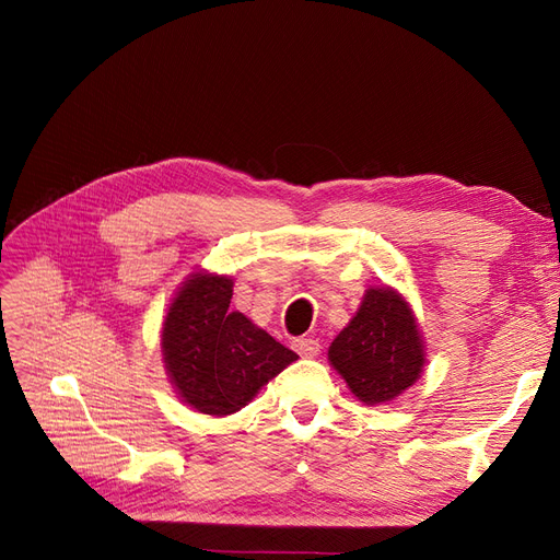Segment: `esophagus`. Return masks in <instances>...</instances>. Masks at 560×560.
Returning a JSON list of instances; mask_svg holds the SVG:
<instances>
[{
    "label": "esophagus",
    "instance_id": "34e87169",
    "mask_svg": "<svg viewBox=\"0 0 560 560\" xmlns=\"http://www.w3.org/2000/svg\"><path fill=\"white\" fill-rule=\"evenodd\" d=\"M292 346L301 354V358H317V354H319L317 338H294Z\"/></svg>",
    "mask_w": 560,
    "mask_h": 560
}]
</instances>
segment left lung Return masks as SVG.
<instances>
[{"label":"left lung","instance_id":"8db88e82","mask_svg":"<svg viewBox=\"0 0 560 560\" xmlns=\"http://www.w3.org/2000/svg\"><path fill=\"white\" fill-rule=\"evenodd\" d=\"M329 362L362 404L393 401L409 389L425 366V343L406 299L393 287H369L331 341Z\"/></svg>","mask_w":560,"mask_h":560}]
</instances>
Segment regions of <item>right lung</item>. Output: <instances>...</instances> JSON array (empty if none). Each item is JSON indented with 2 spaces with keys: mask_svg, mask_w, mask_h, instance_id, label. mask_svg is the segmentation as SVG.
Listing matches in <instances>:
<instances>
[{
  "mask_svg": "<svg viewBox=\"0 0 560 560\" xmlns=\"http://www.w3.org/2000/svg\"><path fill=\"white\" fill-rule=\"evenodd\" d=\"M233 280L198 270L177 290L163 319L161 352L175 393L191 409L231 416L299 354L249 317L229 311Z\"/></svg>",
  "mask_w": 560,
  "mask_h": 560,
  "instance_id": "right-lung-1",
  "label": "right lung"
}]
</instances>
